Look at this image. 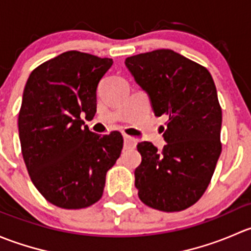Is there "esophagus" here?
I'll use <instances>...</instances> for the list:
<instances>
[{
	"label": "esophagus",
	"mask_w": 251,
	"mask_h": 251,
	"mask_svg": "<svg viewBox=\"0 0 251 251\" xmlns=\"http://www.w3.org/2000/svg\"><path fill=\"white\" fill-rule=\"evenodd\" d=\"M136 144H137V140L132 136H128V135H124V147L126 149L128 148H135Z\"/></svg>",
	"instance_id": "esophagus-1"
}]
</instances>
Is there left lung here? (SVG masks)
I'll list each match as a JSON object with an SVG mask.
<instances>
[{
    "label": "left lung",
    "mask_w": 251,
    "mask_h": 251,
    "mask_svg": "<svg viewBox=\"0 0 251 251\" xmlns=\"http://www.w3.org/2000/svg\"><path fill=\"white\" fill-rule=\"evenodd\" d=\"M125 64L148 93L155 116L169 118L163 151L151 142L137 144L138 197L153 209L181 211L201 198L221 154L216 86L206 68L171 50L132 55Z\"/></svg>",
    "instance_id": "1"
}]
</instances>
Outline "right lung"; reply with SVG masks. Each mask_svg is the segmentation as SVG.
I'll list each match as a JSON object with an SVG mask.
<instances>
[{"mask_svg":"<svg viewBox=\"0 0 251 251\" xmlns=\"http://www.w3.org/2000/svg\"><path fill=\"white\" fill-rule=\"evenodd\" d=\"M110 58L68 50L32 70L18 127L24 163L47 201L82 209L102 198L105 175L123 149L118 131L100 136L85 126L97 110V86Z\"/></svg>","mask_w":251,"mask_h":251,"instance_id":"right-lung-1","label":"right lung"}]
</instances>
